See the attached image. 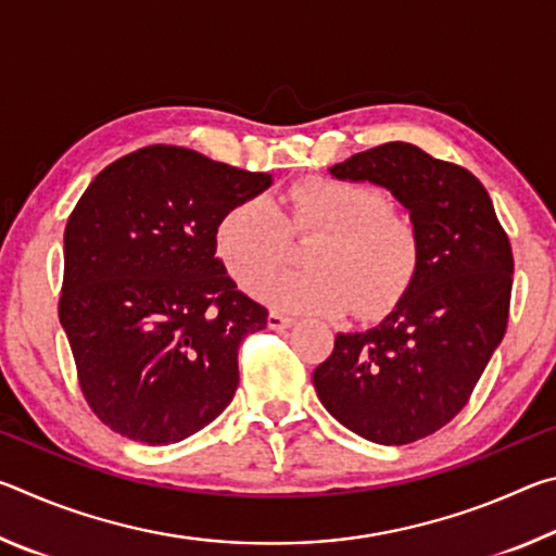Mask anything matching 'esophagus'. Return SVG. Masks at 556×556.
<instances>
[{
  "label": "esophagus",
  "instance_id": "34e87169",
  "mask_svg": "<svg viewBox=\"0 0 556 556\" xmlns=\"http://www.w3.org/2000/svg\"><path fill=\"white\" fill-rule=\"evenodd\" d=\"M267 326L271 328V331H287V328L294 326V318H289V316L279 314V312H269Z\"/></svg>",
  "mask_w": 556,
  "mask_h": 556
}]
</instances>
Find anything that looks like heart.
I'll use <instances>...</instances> for the list:
<instances>
[{"label": "heart", "mask_w": 556, "mask_h": 556, "mask_svg": "<svg viewBox=\"0 0 556 556\" xmlns=\"http://www.w3.org/2000/svg\"><path fill=\"white\" fill-rule=\"evenodd\" d=\"M317 232L305 253L308 273L261 275L286 256L289 233ZM215 255L232 279L252 281L250 294L287 314L341 316L388 312L417 267L412 223L390 211L378 188L312 176L294 184L281 203L250 195L215 225Z\"/></svg>", "instance_id": "obj_1"}]
</instances>
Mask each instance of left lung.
Returning a JSON list of instances; mask_svg holds the SVG:
<instances>
[{
    "label": "left lung",
    "instance_id": "1",
    "mask_svg": "<svg viewBox=\"0 0 556 556\" xmlns=\"http://www.w3.org/2000/svg\"><path fill=\"white\" fill-rule=\"evenodd\" d=\"M328 172L392 193L417 235V267L378 326L336 336L333 353L314 370V388L357 437L412 444L464 409L503 341L510 240L473 174L414 144H380Z\"/></svg>",
    "mask_w": 556,
    "mask_h": 556
}]
</instances>
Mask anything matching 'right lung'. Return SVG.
I'll return each mask as SVG.
<instances>
[{"instance_id":"right-lung-1","label":"right lung","mask_w":556,"mask_h":556,"mask_svg":"<svg viewBox=\"0 0 556 556\" xmlns=\"http://www.w3.org/2000/svg\"><path fill=\"white\" fill-rule=\"evenodd\" d=\"M271 186L184 147L96 176L65 225L59 316L90 409L142 444L201 431L238 390V348L267 308L215 257L223 213Z\"/></svg>"}]
</instances>
